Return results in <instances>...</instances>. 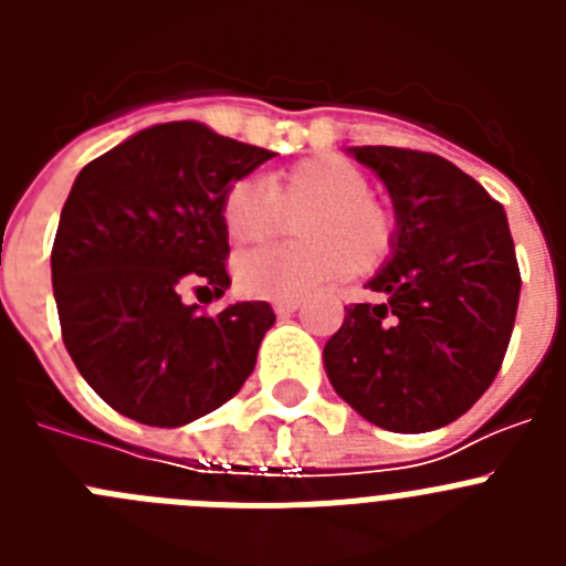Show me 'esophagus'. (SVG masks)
Listing matches in <instances>:
<instances>
[{
    "instance_id": "esophagus-1",
    "label": "esophagus",
    "mask_w": 566,
    "mask_h": 566,
    "mask_svg": "<svg viewBox=\"0 0 566 566\" xmlns=\"http://www.w3.org/2000/svg\"><path fill=\"white\" fill-rule=\"evenodd\" d=\"M300 308V300H277L274 303V312L280 314V317H286V314H294Z\"/></svg>"
}]
</instances>
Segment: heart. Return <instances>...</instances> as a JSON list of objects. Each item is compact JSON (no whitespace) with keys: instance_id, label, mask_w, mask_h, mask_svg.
<instances>
[{"instance_id":"b5f03b06","label":"heart","mask_w":566,"mask_h":566,"mask_svg":"<svg viewBox=\"0 0 566 566\" xmlns=\"http://www.w3.org/2000/svg\"><path fill=\"white\" fill-rule=\"evenodd\" d=\"M284 212L300 214L292 247H263L234 260V283L249 297L297 300L345 274L374 272L394 249V212L371 195L368 175L339 155H314L269 175L238 178L223 192L229 243L266 240Z\"/></svg>"}]
</instances>
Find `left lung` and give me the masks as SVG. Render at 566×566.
Here are the masks:
<instances>
[{
	"instance_id": "obj_1",
	"label": "left lung",
	"mask_w": 566,
	"mask_h": 566,
	"mask_svg": "<svg viewBox=\"0 0 566 566\" xmlns=\"http://www.w3.org/2000/svg\"><path fill=\"white\" fill-rule=\"evenodd\" d=\"M394 201L391 258L371 303L345 308L323 348L334 391L394 433H424L470 411L502 368L522 274L507 214L442 155L352 147Z\"/></svg>"
}]
</instances>
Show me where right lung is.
<instances>
[{"label":"right lung","mask_w":566,"mask_h":566,"mask_svg":"<svg viewBox=\"0 0 566 566\" xmlns=\"http://www.w3.org/2000/svg\"><path fill=\"white\" fill-rule=\"evenodd\" d=\"M272 155L207 124L169 122L78 172L50 254L53 294L78 374L124 417L181 428L252 374L272 306L252 300L209 317L181 292L229 289L223 192Z\"/></svg>","instance_id":"obj_1"}]
</instances>
